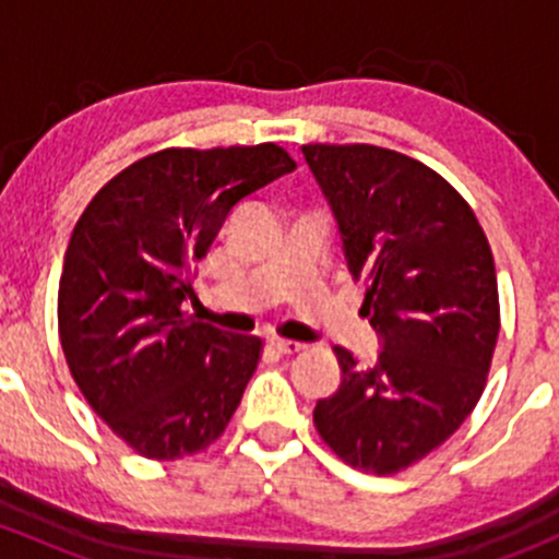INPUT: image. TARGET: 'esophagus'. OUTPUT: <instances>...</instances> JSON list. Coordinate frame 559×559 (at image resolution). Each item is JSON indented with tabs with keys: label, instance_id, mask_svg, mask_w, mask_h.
<instances>
[{
	"label": "esophagus",
	"instance_id": "obj_1",
	"mask_svg": "<svg viewBox=\"0 0 559 559\" xmlns=\"http://www.w3.org/2000/svg\"><path fill=\"white\" fill-rule=\"evenodd\" d=\"M270 346H273L278 354H286V357H292V354H297V352H302V348H306L302 343L284 341V337H270Z\"/></svg>",
	"mask_w": 559,
	"mask_h": 559
}]
</instances>
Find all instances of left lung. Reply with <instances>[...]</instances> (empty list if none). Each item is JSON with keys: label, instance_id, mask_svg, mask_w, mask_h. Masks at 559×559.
Wrapping results in <instances>:
<instances>
[{"label": "left lung", "instance_id": "8db88e82", "mask_svg": "<svg viewBox=\"0 0 559 559\" xmlns=\"http://www.w3.org/2000/svg\"><path fill=\"white\" fill-rule=\"evenodd\" d=\"M348 273L365 281L376 365L337 346L343 379L313 425L346 465L392 476L460 430L500 332L495 259L476 213L421 162L379 145H302Z\"/></svg>", "mask_w": 559, "mask_h": 559}]
</instances>
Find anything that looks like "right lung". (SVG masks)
<instances>
[{
    "label": "right lung",
    "mask_w": 559,
    "mask_h": 559,
    "mask_svg": "<svg viewBox=\"0 0 559 559\" xmlns=\"http://www.w3.org/2000/svg\"><path fill=\"white\" fill-rule=\"evenodd\" d=\"M281 145L165 148L97 191L72 229L59 337L83 397L148 460L211 447L262 352L183 313L200 262L233 207L295 170Z\"/></svg>",
    "instance_id": "obj_1"
}]
</instances>
